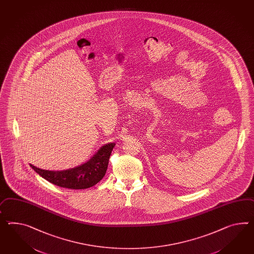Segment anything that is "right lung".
Instances as JSON below:
<instances>
[{"mask_svg": "<svg viewBox=\"0 0 254 254\" xmlns=\"http://www.w3.org/2000/svg\"><path fill=\"white\" fill-rule=\"evenodd\" d=\"M115 143L105 144L89 161L73 169L52 171L39 169L31 164L30 167L48 182L59 187L71 190L90 188L103 179Z\"/></svg>", "mask_w": 254, "mask_h": 254, "instance_id": "right-lung-1", "label": "right lung"}]
</instances>
